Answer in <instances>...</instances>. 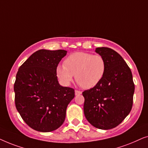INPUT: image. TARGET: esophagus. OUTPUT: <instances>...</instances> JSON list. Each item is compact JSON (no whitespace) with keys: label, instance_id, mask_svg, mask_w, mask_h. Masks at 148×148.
Instances as JSON below:
<instances>
[{"label":"esophagus","instance_id":"34e87169","mask_svg":"<svg viewBox=\"0 0 148 148\" xmlns=\"http://www.w3.org/2000/svg\"><path fill=\"white\" fill-rule=\"evenodd\" d=\"M75 94L76 96H77V95H80L82 94V92H81V91H79V90H75Z\"/></svg>","mask_w":148,"mask_h":148}]
</instances>
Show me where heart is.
<instances>
[{"mask_svg": "<svg viewBox=\"0 0 148 148\" xmlns=\"http://www.w3.org/2000/svg\"><path fill=\"white\" fill-rule=\"evenodd\" d=\"M106 70V61L101 55L77 52L66 58L63 66H57L56 75L64 85L69 84L75 75L82 88L90 89L101 82Z\"/></svg>", "mask_w": 148, "mask_h": 148, "instance_id": "obj_1", "label": "heart"}]
</instances>
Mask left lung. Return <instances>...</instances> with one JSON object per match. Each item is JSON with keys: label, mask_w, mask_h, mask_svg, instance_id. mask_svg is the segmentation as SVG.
<instances>
[{"label": "left lung", "mask_w": 148, "mask_h": 148, "mask_svg": "<svg viewBox=\"0 0 148 148\" xmlns=\"http://www.w3.org/2000/svg\"><path fill=\"white\" fill-rule=\"evenodd\" d=\"M106 63L104 77L98 85L82 93L87 120L98 129H113L122 123L133 106L135 85L126 62L114 50L97 48Z\"/></svg>", "instance_id": "8db88e82"}]
</instances>
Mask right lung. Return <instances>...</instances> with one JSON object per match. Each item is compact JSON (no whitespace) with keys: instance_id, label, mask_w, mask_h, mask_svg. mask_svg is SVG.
Returning <instances> with one entry per match:
<instances>
[{"instance_id":"right-lung-1","label":"right lung","mask_w":148,"mask_h":148,"mask_svg":"<svg viewBox=\"0 0 148 148\" xmlns=\"http://www.w3.org/2000/svg\"><path fill=\"white\" fill-rule=\"evenodd\" d=\"M66 50H39L19 68L14 84L15 106L28 126L40 132L57 129L64 123L74 89L58 84L56 68Z\"/></svg>"}]
</instances>
